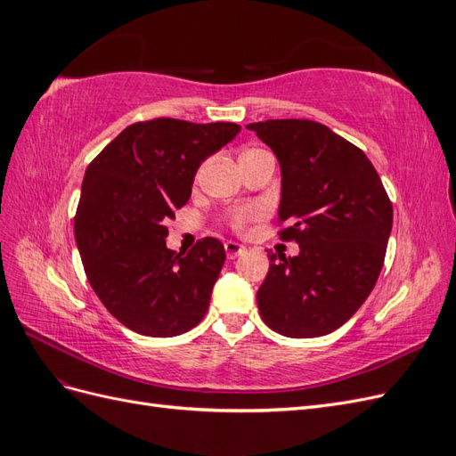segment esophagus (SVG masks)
I'll return each instance as SVG.
<instances>
[{
    "instance_id": "obj_1",
    "label": "esophagus",
    "mask_w": 456,
    "mask_h": 456,
    "mask_svg": "<svg viewBox=\"0 0 456 456\" xmlns=\"http://www.w3.org/2000/svg\"><path fill=\"white\" fill-rule=\"evenodd\" d=\"M224 251H226L228 258H236V256H240L245 251V247L241 243H236V241H226L224 243Z\"/></svg>"
}]
</instances>
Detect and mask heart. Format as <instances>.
Segmentation results:
<instances>
[{"label":"heart","instance_id":"b5f03b06","mask_svg":"<svg viewBox=\"0 0 456 456\" xmlns=\"http://www.w3.org/2000/svg\"><path fill=\"white\" fill-rule=\"evenodd\" d=\"M247 151H253V150H247ZM245 151V154H247ZM265 216V209L258 205H240V207H233L226 213V224L233 230V232H243L247 226L253 224L255 220H260Z\"/></svg>","mask_w":456,"mask_h":456}]
</instances>
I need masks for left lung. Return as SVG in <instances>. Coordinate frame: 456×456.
I'll list each match as a JSON object with an SVG mask.
<instances>
[{
    "mask_svg": "<svg viewBox=\"0 0 456 456\" xmlns=\"http://www.w3.org/2000/svg\"><path fill=\"white\" fill-rule=\"evenodd\" d=\"M281 167L280 240L256 293L265 323L291 338L333 333L370 295L392 232V201L363 150L312 119L249 123Z\"/></svg>",
    "mask_w": 456,
    "mask_h": 456,
    "instance_id": "obj_1",
    "label": "left lung"
}]
</instances>
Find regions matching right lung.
Masks as SVG:
<instances>
[{
    "label": "right lung",
    "mask_w": 456,
    "mask_h": 456,
    "mask_svg": "<svg viewBox=\"0 0 456 456\" xmlns=\"http://www.w3.org/2000/svg\"><path fill=\"white\" fill-rule=\"evenodd\" d=\"M238 123L156 118L123 129L86 171L74 216L76 243L96 297L119 323L146 337H176L209 308L226 260L215 238L188 253L165 247V226L190 200L205 158Z\"/></svg>",
    "instance_id": "obj_1"
}]
</instances>
